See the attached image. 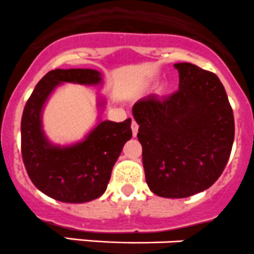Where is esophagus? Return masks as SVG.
Returning a JSON list of instances; mask_svg holds the SVG:
<instances>
[{
    "mask_svg": "<svg viewBox=\"0 0 254 254\" xmlns=\"http://www.w3.org/2000/svg\"><path fill=\"white\" fill-rule=\"evenodd\" d=\"M137 130H139V125L135 120H132L131 123V131H132V136H136L137 135Z\"/></svg>",
    "mask_w": 254,
    "mask_h": 254,
    "instance_id": "1",
    "label": "esophagus"
}]
</instances>
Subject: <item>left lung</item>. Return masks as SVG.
<instances>
[{"mask_svg": "<svg viewBox=\"0 0 254 254\" xmlns=\"http://www.w3.org/2000/svg\"><path fill=\"white\" fill-rule=\"evenodd\" d=\"M174 67L179 90L137 100L132 115L149 189L161 197L185 198L221 176L235 140V119L217 75L191 63Z\"/></svg>", "mask_w": 254, "mask_h": 254, "instance_id": "left-lung-1", "label": "left lung"}]
</instances>
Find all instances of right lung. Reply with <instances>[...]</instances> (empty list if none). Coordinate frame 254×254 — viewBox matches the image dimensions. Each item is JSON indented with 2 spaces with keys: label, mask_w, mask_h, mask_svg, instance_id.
Masks as SVG:
<instances>
[{
  "label": "right lung",
  "mask_w": 254,
  "mask_h": 254,
  "mask_svg": "<svg viewBox=\"0 0 254 254\" xmlns=\"http://www.w3.org/2000/svg\"><path fill=\"white\" fill-rule=\"evenodd\" d=\"M63 83L102 85L95 69H54L38 82L23 109L21 122L22 157L29 179L44 195L68 203H84L107 190L123 146L131 139V119L102 120L84 139L69 145L53 144L43 130L42 115L49 97ZM107 99L98 97L103 109Z\"/></svg>",
  "instance_id": "obj_1"
}]
</instances>
